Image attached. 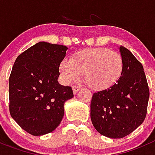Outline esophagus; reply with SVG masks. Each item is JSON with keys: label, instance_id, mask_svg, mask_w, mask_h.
Wrapping results in <instances>:
<instances>
[{"label": "esophagus", "instance_id": "obj_1", "mask_svg": "<svg viewBox=\"0 0 155 155\" xmlns=\"http://www.w3.org/2000/svg\"><path fill=\"white\" fill-rule=\"evenodd\" d=\"M80 89H81V87H79V86H75V87H72V91H73V94H77V92L79 91V90H80Z\"/></svg>", "mask_w": 155, "mask_h": 155}]
</instances>
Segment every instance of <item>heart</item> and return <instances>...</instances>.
I'll list each match as a JSON object with an SVG mask.
<instances>
[{
	"instance_id": "obj_1",
	"label": "heart",
	"mask_w": 155,
	"mask_h": 155,
	"mask_svg": "<svg viewBox=\"0 0 155 155\" xmlns=\"http://www.w3.org/2000/svg\"><path fill=\"white\" fill-rule=\"evenodd\" d=\"M123 69L121 54L107 48H88L74 53L59 65L61 79L65 83L76 81L83 73L86 83L94 91H104L118 80Z\"/></svg>"
}]
</instances>
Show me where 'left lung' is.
Here are the masks:
<instances>
[{
  "label": "left lung",
  "instance_id": "1",
  "mask_svg": "<svg viewBox=\"0 0 155 155\" xmlns=\"http://www.w3.org/2000/svg\"><path fill=\"white\" fill-rule=\"evenodd\" d=\"M122 75L110 88L93 94L91 118L104 137L122 138L139 127L147 115L149 88L142 64L127 49L119 48Z\"/></svg>",
  "mask_w": 155,
  "mask_h": 155
}]
</instances>
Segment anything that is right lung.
Here are the masks:
<instances>
[{"instance_id":"1","label":"right lung","mask_w":155,"mask_h":155,"mask_svg":"<svg viewBox=\"0 0 155 155\" xmlns=\"http://www.w3.org/2000/svg\"><path fill=\"white\" fill-rule=\"evenodd\" d=\"M66 46L39 42L16 58L9 77V111L18 126L33 136L49 134L64 116L72 87L59 84V65Z\"/></svg>"}]
</instances>
